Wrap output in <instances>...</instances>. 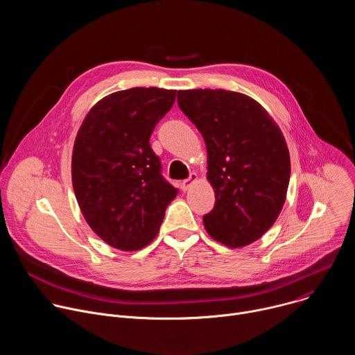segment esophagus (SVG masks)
Here are the masks:
<instances>
[{
	"mask_svg": "<svg viewBox=\"0 0 355 355\" xmlns=\"http://www.w3.org/2000/svg\"><path fill=\"white\" fill-rule=\"evenodd\" d=\"M193 181H196V174H191L187 180H182V181H181V189H182V191H187V189L192 185Z\"/></svg>",
	"mask_w": 355,
	"mask_h": 355,
	"instance_id": "1",
	"label": "esophagus"
}]
</instances>
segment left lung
Listing matches in <instances>:
<instances>
[{
	"label": "left lung",
	"mask_w": 355,
	"mask_h": 355,
	"mask_svg": "<svg viewBox=\"0 0 355 355\" xmlns=\"http://www.w3.org/2000/svg\"><path fill=\"white\" fill-rule=\"evenodd\" d=\"M177 103L207 143L215 207L207 232L227 247L260 239L277 220L291 175L282 132L254 99L226 89L178 91Z\"/></svg>",
	"instance_id": "left-lung-1"
}]
</instances>
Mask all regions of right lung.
I'll list each match as a JSON object with an SVG mask.
<instances>
[{
	"label": "right lung",
	"instance_id": "right-lung-1",
	"mask_svg": "<svg viewBox=\"0 0 355 355\" xmlns=\"http://www.w3.org/2000/svg\"><path fill=\"white\" fill-rule=\"evenodd\" d=\"M175 92L156 87L114 92L92 107L78 130L74 193L89 227L112 247L135 251L147 245L178 192L163 177L148 141Z\"/></svg>",
	"mask_w": 355,
	"mask_h": 355
}]
</instances>
